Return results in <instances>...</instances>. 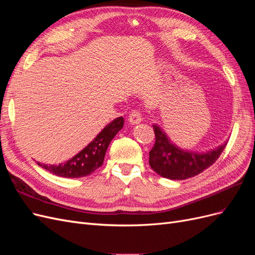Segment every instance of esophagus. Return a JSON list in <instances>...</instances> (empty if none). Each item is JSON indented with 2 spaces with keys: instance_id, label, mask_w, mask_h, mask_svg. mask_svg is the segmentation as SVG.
<instances>
[{
  "instance_id": "34e87169",
  "label": "esophagus",
  "mask_w": 255,
  "mask_h": 255,
  "mask_svg": "<svg viewBox=\"0 0 255 255\" xmlns=\"http://www.w3.org/2000/svg\"><path fill=\"white\" fill-rule=\"evenodd\" d=\"M141 120H142V116L138 111H133L128 116V122L130 125H137V123L141 122Z\"/></svg>"
}]
</instances>
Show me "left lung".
Instances as JSON below:
<instances>
[{"instance_id":"8db88e82","label":"left lung","mask_w":255,"mask_h":255,"mask_svg":"<svg viewBox=\"0 0 255 255\" xmlns=\"http://www.w3.org/2000/svg\"><path fill=\"white\" fill-rule=\"evenodd\" d=\"M155 143L150 151L149 164L156 173L170 180H186L211 167L218 159L228 141L205 153L180 149L157 125L153 126Z\"/></svg>"}]
</instances>
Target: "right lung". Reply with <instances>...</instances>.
<instances>
[{"instance_id":"1","label":"right lung","mask_w":255,"mask_h":255,"mask_svg":"<svg viewBox=\"0 0 255 255\" xmlns=\"http://www.w3.org/2000/svg\"><path fill=\"white\" fill-rule=\"evenodd\" d=\"M125 125V119L119 117L107 125L102 132L92 140L86 148L76 154L71 159L58 165H38L51 173L63 177H82L95 172L102 166L107 148L119 130Z\"/></svg>"}]
</instances>
